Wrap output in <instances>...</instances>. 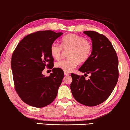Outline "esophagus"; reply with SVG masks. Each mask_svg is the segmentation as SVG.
<instances>
[{"label": "esophagus", "instance_id": "34e87169", "mask_svg": "<svg viewBox=\"0 0 130 130\" xmlns=\"http://www.w3.org/2000/svg\"><path fill=\"white\" fill-rule=\"evenodd\" d=\"M64 74H65V75H68L69 73H67V72H65V73H64Z\"/></svg>", "mask_w": 130, "mask_h": 130}]
</instances>
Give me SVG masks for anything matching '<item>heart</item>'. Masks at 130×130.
<instances>
[{"label":"heart","instance_id":"obj_1","mask_svg":"<svg viewBox=\"0 0 130 130\" xmlns=\"http://www.w3.org/2000/svg\"><path fill=\"white\" fill-rule=\"evenodd\" d=\"M62 49L70 50L68 53V60H60L55 63V67L63 71L71 72L76 68L78 62L83 63L91 56L92 46L91 42L84 37L75 34L65 36L61 40L60 45L54 42L50 45V52L55 59H59Z\"/></svg>","mask_w":130,"mask_h":130}]
</instances>
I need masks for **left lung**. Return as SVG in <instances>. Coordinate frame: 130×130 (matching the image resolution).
I'll list each match as a JSON object with an SVG mask.
<instances>
[{
	"label": "left lung",
	"mask_w": 130,
	"mask_h": 130,
	"mask_svg": "<svg viewBox=\"0 0 130 130\" xmlns=\"http://www.w3.org/2000/svg\"><path fill=\"white\" fill-rule=\"evenodd\" d=\"M91 38L92 51L89 59L79 68L83 75L72 73L70 89L74 98L87 106H95L106 101L112 92L119 77L118 59L110 41L95 31L83 32Z\"/></svg>",
	"instance_id": "obj_1"
}]
</instances>
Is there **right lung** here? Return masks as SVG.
I'll list each match as a JSON object with an SVG mask.
<instances>
[{
    "label": "right lung",
    "instance_id": "add662e5",
    "mask_svg": "<svg viewBox=\"0 0 130 130\" xmlns=\"http://www.w3.org/2000/svg\"><path fill=\"white\" fill-rule=\"evenodd\" d=\"M63 33L38 31L26 36L15 49L11 58L15 89L23 101L35 107H44L56 97L64 77L63 70L53 67L50 45ZM52 69L48 77L42 72Z\"/></svg>",
    "mask_w": 130,
    "mask_h": 130
}]
</instances>
